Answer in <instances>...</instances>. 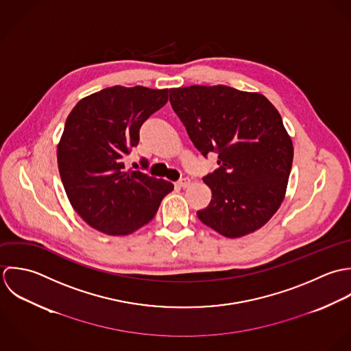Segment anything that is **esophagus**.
Returning <instances> with one entry per match:
<instances>
[{
	"instance_id": "34e87169",
	"label": "esophagus",
	"mask_w": 351,
	"mask_h": 351,
	"mask_svg": "<svg viewBox=\"0 0 351 351\" xmlns=\"http://www.w3.org/2000/svg\"><path fill=\"white\" fill-rule=\"evenodd\" d=\"M190 183H191V180H190L189 178H184V179H182V180L178 182V186L182 187V189H186V187L190 186Z\"/></svg>"
}]
</instances>
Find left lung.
<instances>
[{
	"label": "left lung",
	"instance_id": "obj_1",
	"mask_svg": "<svg viewBox=\"0 0 351 351\" xmlns=\"http://www.w3.org/2000/svg\"><path fill=\"white\" fill-rule=\"evenodd\" d=\"M169 101L194 146L219 165L204 182L211 190L198 218L237 239L261 229L283 202L293 143L278 110L258 92L226 85L169 89Z\"/></svg>",
	"mask_w": 351,
	"mask_h": 351
}]
</instances>
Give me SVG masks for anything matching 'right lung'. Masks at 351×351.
Wrapping results in <instances>:
<instances>
[{
    "label": "right lung",
    "mask_w": 351,
    "mask_h": 351,
    "mask_svg": "<svg viewBox=\"0 0 351 351\" xmlns=\"http://www.w3.org/2000/svg\"><path fill=\"white\" fill-rule=\"evenodd\" d=\"M168 101V89L121 86L95 92L71 110L57 147L71 208L92 228L125 236L153 219L171 182L126 171L141 125Z\"/></svg>",
    "instance_id": "obj_1"
}]
</instances>
